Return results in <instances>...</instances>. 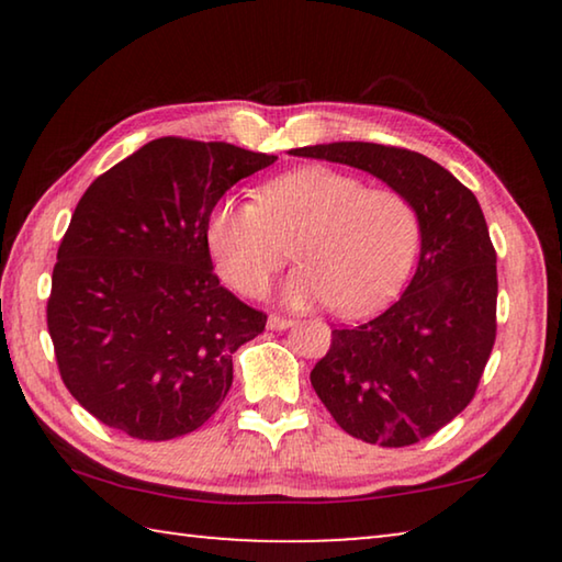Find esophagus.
<instances>
[{
  "label": "esophagus",
  "mask_w": 562,
  "mask_h": 562,
  "mask_svg": "<svg viewBox=\"0 0 562 562\" xmlns=\"http://www.w3.org/2000/svg\"><path fill=\"white\" fill-rule=\"evenodd\" d=\"M294 322L290 317H282V315H270L268 317V327L270 329H290Z\"/></svg>",
  "instance_id": "esophagus-1"
}]
</instances>
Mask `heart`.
Listing matches in <instances>:
<instances>
[{
    "mask_svg": "<svg viewBox=\"0 0 562 562\" xmlns=\"http://www.w3.org/2000/svg\"><path fill=\"white\" fill-rule=\"evenodd\" d=\"M302 262L282 284L292 307L331 304L341 315L382 307L414 268L422 227L414 205L392 188H367L357 176L307 166L265 183L258 203L221 198L205 223L221 278L258 294L288 260Z\"/></svg>",
    "mask_w": 562,
    "mask_h": 562,
    "instance_id": "b5f03b06",
    "label": "heart"
}]
</instances>
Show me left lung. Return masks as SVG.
Returning a JSON list of instances; mask_svg holds the SVG:
<instances>
[{"mask_svg":"<svg viewBox=\"0 0 562 562\" xmlns=\"http://www.w3.org/2000/svg\"><path fill=\"white\" fill-rule=\"evenodd\" d=\"M367 170L414 205L422 252L406 292L382 315L331 331L310 382L355 439L402 449L471 404L496 341V250L475 195L406 148L337 140L292 148Z\"/></svg>","mask_w":562,"mask_h":562,"instance_id":"obj_1","label":"left lung"}]
</instances>
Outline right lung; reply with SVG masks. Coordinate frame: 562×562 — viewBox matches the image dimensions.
<instances>
[{
	"mask_svg": "<svg viewBox=\"0 0 562 562\" xmlns=\"http://www.w3.org/2000/svg\"><path fill=\"white\" fill-rule=\"evenodd\" d=\"M274 160L168 136L81 195L56 252L46 325L66 389L101 424L168 441L223 404L235 349L268 315L217 280L205 223L225 190Z\"/></svg>",
	"mask_w": 562,
	"mask_h": 562,
	"instance_id": "add662e5",
	"label": "right lung"
}]
</instances>
